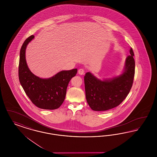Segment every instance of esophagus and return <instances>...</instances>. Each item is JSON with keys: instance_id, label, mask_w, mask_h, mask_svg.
Listing matches in <instances>:
<instances>
[{"instance_id": "esophagus-1", "label": "esophagus", "mask_w": 157, "mask_h": 157, "mask_svg": "<svg viewBox=\"0 0 157 157\" xmlns=\"http://www.w3.org/2000/svg\"><path fill=\"white\" fill-rule=\"evenodd\" d=\"M78 74L81 75H84L85 74V70L83 69H79L78 70Z\"/></svg>"}]
</instances>
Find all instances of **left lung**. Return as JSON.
I'll use <instances>...</instances> for the list:
<instances>
[{
	"label": "left lung",
	"mask_w": 157,
	"mask_h": 157,
	"mask_svg": "<svg viewBox=\"0 0 157 157\" xmlns=\"http://www.w3.org/2000/svg\"><path fill=\"white\" fill-rule=\"evenodd\" d=\"M125 60L124 72L112 79L103 81L90 72L84 76L85 94L90 108L105 111L117 107L126 98L132 88L135 75L134 53L132 48Z\"/></svg>",
	"instance_id": "8db88e82"
}]
</instances>
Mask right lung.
I'll list each match as a JSON object with an SVG mask.
<instances>
[{"mask_svg":"<svg viewBox=\"0 0 157 157\" xmlns=\"http://www.w3.org/2000/svg\"><path fill=\"white\" fill-rule=\"evenodd\" d=\"M28 37L21 49L19 79L27 96L37 107L44 109H58L63 102L68 83L77 73V69L62 71L52 77L42 79L31 72L27 65L25 52L27 45L34 38Z\"/></svg>","mask_w":157,"mask_h":157,"instance_id":"obj_1","label":"right lung"}]
</instances>
